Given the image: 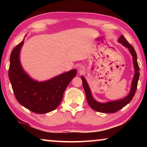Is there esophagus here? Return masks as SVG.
Returning <instances> with one entry per match:
<instances>
[{
  "label": "esophagus",
  "mask_w": 147,
  "mask_h": 147,
  "mask_svg": "<svg viewBox=\"0 0 147 147\" xmlns=\"http://www.w3.org/2000/svg\"><path fill=\"white\" fill-rule=\"evenodd\" d=\"M78 70L79 71V72H80V73H82V72H83L84 68L82 67V66H79V67H78Z\"/></svg>",
  "instance_id": "esophagus-1"
}]
</instances>
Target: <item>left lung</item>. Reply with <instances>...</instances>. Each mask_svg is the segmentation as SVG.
<instances>
[{
    "label": "left lung",
    "mask_w": 147,
    "mask_h": 147,
    "mask_svg": "<svg viewBox=\"0 0 147 147\" xmlns=\"http://www.w3.org/2000/svg\"><path fill=\"white\" fill-rule=\"evenodd\" d=\"M119 41L123 44L124 47L128 48L129 51H130V53L133 56V62L134 69H135V74H134L132 82H131V90L130 93H129L127 96H126L124 98L119 100L109 102L107 103H99L93 98L91 93V91L89 89L88 84L87 83L86 79L84 78V77L82 76L83 87L86 93L87 101H88L89 106L92 109L96 111H98V112L113 113L120 110L121 109L127 105L132 100L134 94L136 93L137 87H138V82L139 77V67L138 63V61H137V54L135 50H134V47L128 43L123 36H121L120 37V38L119 39Z\"/></svg>",
    "instance_id": "left-lung-1"
}]
</instances>
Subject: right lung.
<instances>
[{"mask_svg": "<svg viewBox=\"0 0 147 147\" xmlns=\"http://www.w3.org/2000/svg\"><path fill=\"white\" fill-rule=\"evenodd\" d=\"M23 43L24 40L15 47L10 55L8 76L15 96L32 112H50L59 105L65 90L77 71L73 69L43 82L34 81L24 73L20 63V49Z\"/></svg>", "mask_w": 147, "mask_h": 147, "instance_id": "obj_1", "label": "right lung"}]
</instances>
